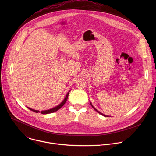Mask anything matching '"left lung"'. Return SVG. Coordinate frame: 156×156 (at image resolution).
Here are the masks:
<instances>
[{
	"label": "left lung",
	"mask_w": 156,
	"mask_h": 156,
	"mask_svg": "<svg viewBox=\"0 0 156 156\" xmlns=\"http://www.w3.org/2000/svg\"><path fill=\"white\" fill-rule=\"evenodd\" d=\"M91 105H92V104H91ZM92 107H93V108H94V110H96V111H97V112H98V113H99V114H101V115H103V116H104V117H108V116H107V115H104V114H102V113H101V112H99V111H98V110H97V109H96V108H94V107H93V105H92Z\"/></svg>",
	"instance_id": "left-lung-1"
}]
</instances>
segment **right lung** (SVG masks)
I'll list each match as a JSON object with an SVG mask.
<instances>
[{"label": "right lung", "mask_w": 156, "mask_h": 156, "mask_svg": "<svg viewBox=\"0 0 156 156\" xmlns=\"http://www.w3.org/2000/svg\"><path fill=\"white\" fill-rule=\"evenodd\" d=\"M69 93H68V94H66V97H65V98L64 99V100L61 102V104H60L58 105H57V107H54V108H51V109H49V110H42V111H41V114H50V113H53V112H55V111H57L58 109H60L64 104H65V103L66 102V100H67V99H68V97H69ZM30 110H32V111H33V112H36V113H38V112H39V110H33V109H32V108H28Z\"/></svg>", "instance_id": "right-lung-1"}]
</instances>
